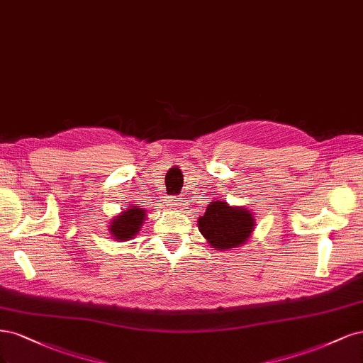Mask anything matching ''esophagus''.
<instances>
[{
  "mask_svg": "<svg viewBox=\"0 0 363 363\" xmlns=\"http://www.w3.org/2000/svg\"><path fill=\"white\" fill-rule=\"evenodd\" d=\"M169 205L170 206H181L182 205V197H172V199H169Z\"/></svg>",
  "mask_w": 363,
  "mask_h": 363,
  "instance_id": "34e87169",
  "label": "esophagus"
}]
</instances>
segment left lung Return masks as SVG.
<instances>
[{"instance_id": "1", "label": "left lung", "mask_w": 363, "mask_h": 363, "mask_svg": "<svg viewBox=\"0 0 363 363\" xmlns=\"http://www.w3.org/2000/svg\"><path fill=\"white\" fill-rule=\"evenodd\" d=\"M197 226L214 250L226 252L247 242L256 223L250 209L225 201H211L205 214L197 218Z\"/></svg>"}]
</instances>
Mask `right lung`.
<instances>
[{"mask_svg": "<svg viewBox=\"0 0 363 363\" xmlns=\"http://www.w3.org/2000/svg\"><path fill=\"white\" fill-rule=\"evenodd\" d=\"M146 209L138 206H128L125 211L114 216L110 223L108 230L110 235L116 241H128L133 240L137 233L142 229L145 220H146Z\"/></svg>", "mask_w": 363, "mask_h": 363, "instance_id": "1", "label": "right lung"}]
</instances>
